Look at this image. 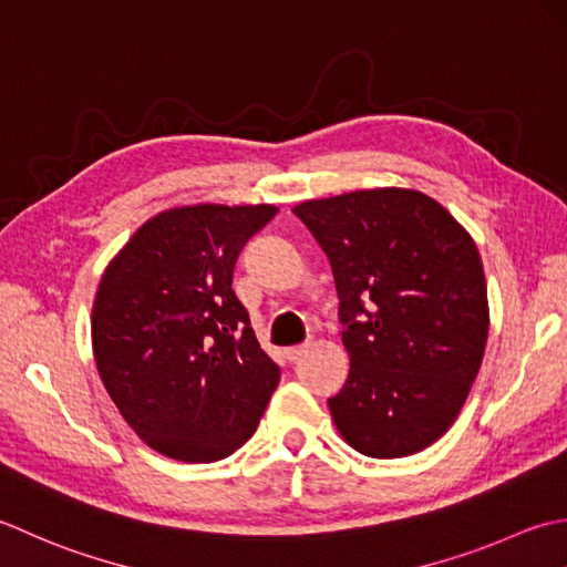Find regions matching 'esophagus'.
<instances>
[{
  "mask_svg": "<svg viewBox=\"0 0 567 567\" xmlns=\"http://www.w3.org/2000/svg\"><path fill=\"white\" fill-rule=\"evenodd\" d=\"M308 352V344H296V348H288L286 350V360L288 362H296V360H300V357H303Z\"/></svg>",
  "mask_w": 567,
  "mask_h": 567,
  "instance_id": "esophagus-1",
  "label": "esophagus"
}]
</instances>
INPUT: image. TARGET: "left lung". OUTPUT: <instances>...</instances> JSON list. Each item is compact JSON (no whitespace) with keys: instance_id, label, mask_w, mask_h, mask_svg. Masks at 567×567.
I'll return each mask as SVG.
<instances>
[{"instance_id":"8db88e82","label":"left lung","mask_w":567,"mask_h":567,"mask_svg":"<svg viewBox=\"0 0 567 567\" xmlns=\"http://www.w3.org/2000/svg\"><path fill=\"white\" fill-rule=\"evenodd\" d=\"M328 254L350 374L328 399L357 453L433 445L465 406L489 332L475 239L421 190L374 188L293 207Z\"/></svg>"}]
</instances>
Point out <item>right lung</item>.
I'll list each match as a JSON object with an SVG mask.
<instances>
[{
	"mask_svg": "<svg viewBox=\"0 0 567 567\" xmlns=\"http://www.w3.org/2000/svg\"><path fill=\"white\" fill-rule=\"evenodd\" d=\"M274 205H183L114 254L92 303V354L122 419L181 462L233 455L257 431L281 369L233 291L241 247Z\"/></svg>",
	"mask_w": 567,
	"mask_h": 567,
	"instance_id": "obj_1",
	"label": "right lung"
}]
</instances>
